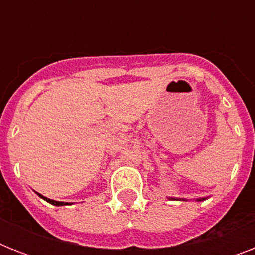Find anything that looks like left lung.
<instances>
[{
	"label": "left lung",
	"mask_w": 255,
	"mask_h": 255,
	"mask_svg": "<svg viewBox=\"0 0 255 255\" xmlns=\"http://www.w3.org/2000/svg\"><path fill=\"white\" fill-rule=\"evenodd\" d=\"M169 200H185V198H176V197H168ZM208 197H201V198H196V201H204V200H206ZM186 201V200H185Z\"/></svg>",
	"instance_id": "8db88e82"
}]
</instances>
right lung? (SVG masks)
Instances as JSON below:
<instances>
[{"mask_svg":"<svg viewBox=\"0 0 255 255\" xmlns=\"http://www.w3.org/2000/svg\"><path fill=\"white\" fill-rule=\"evenodd\" d=\"M37 194H38V196H39V197H41V198H43L45 201H47V202H49V204H51V205L63 206V205H67V204H69V202H61V201H55V200H50V198L45 197V196H42V194H39V193H37Z\"/></svg>","mask_w":255,"mask_h":255,"instance_id":"right-lung-1","label":"right lung"}]
</instances>
